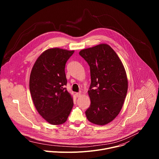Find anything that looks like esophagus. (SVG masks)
<instances>
[{"instance_id":"obj_1","label":"esophagus","mask_w":159,"mask_h":159,"mask_svg":"<svg viewBox=\"0 0 159 159\" xmlns=\"http://www.w3.org/2000/svg\"><path fill=\"white\" fill-rule=\"evenodd\" d=\"M76 96H77V98H79V97H80L81 96V95H82V94L80 93H76Z\"/></svg>"}]
</instances>
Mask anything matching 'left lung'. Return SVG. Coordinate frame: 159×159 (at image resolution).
<instances>
[{"mask_svg":"<svg viewBox=\"0 0 159 159\" xmlns=\"http://www.w3.org/2000/svg\"><path fill=\"white\" fill-rule=\"evenodd\" d=\"M79 55L88 63L91 77L87 118L98 125H107L118 115L125 102L128 91L125 67L107 44L83 49Z\"/></svg>","mask_w":159,"mask_h":159,"instance_id":"left-lung-1","label":"left lung"}]
</instances>
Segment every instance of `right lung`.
Segmentation results:
<instances>
[{
  "mask_svg": "<svg viewBox=\"0 0 159 159\" xmlns=\"http://www.w3.org/2000/svg\"><path fill=\"white\" fill-rule=\"evenodd\" d=\"M74 50L59 48L43 52L36 60L31 72L30 90L39 114L53 125L64 123L74 106L66 85L65 67Z\"/></svg>",
  "mask_w": 159,
  "mask_h": 159,
  "instance_id": "obj_1",
  "label": "right lung"
}]
</instances>
